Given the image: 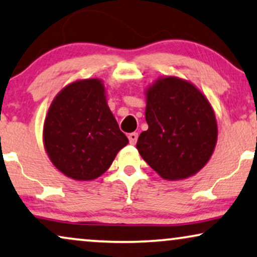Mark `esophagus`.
Returning <instances> with one entry per match:
<instances>
[{
  "mask_svg": "<svg viewBox=\"0 0 257 257\" xmlns=\"http://www.w3.org/2000/svg\"><path fill=\"white\" fill-rule=\"evenodd\" d=\"M128 139H129V142H131L132 145H135L136 141H138V139H139V134L138 133H131V134L128 135Z\"/></svg>",
  "mask_w": 257,
  "mask_h": 257,
  "instance_id": "obj_1",
  "label": "esophagus"
}]
</instances>
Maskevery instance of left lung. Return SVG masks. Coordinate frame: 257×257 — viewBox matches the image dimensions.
Instances as JSON below:
<instances>
[{"label":"left lung","mask_w":257,"mask_h":257,"mask_svg":"<svg viewBox=\"0 0 257 257\" xmlns=\"http://www.w3.org/2000/svg\"><path fill=\"white\" fill-rule=\"evenodd\" d=\"M148 131L139 136L142 159L166 180L187 179L209 161L217 141V124L207 97L190 82L167 76L148 90Z\"/></svg>","instance_id":"1"}]
</instances>
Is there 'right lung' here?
Here are the masks:
<instances>
[{"label":"right lung","mask_w":257,"mask_h":257,"mask_svg":"<svg viewBox=\"0 0 257 257\" xmlns=\"http://www.w3.org/2000/svg\"><path fill=\"white\" fill-rule=\"evenodd\" d=\"M43 142L55 167L77 181L95 180L128 145L98 78L68 84L54 98L43 126Z\"/></svg>","instance_id":"add662e5"}]
</instances>
